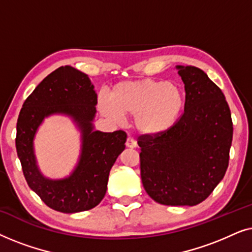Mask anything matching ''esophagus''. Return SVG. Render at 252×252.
Instances as JSON below:
<instances>
[{
  "label": "esophagus",
  "instance_id": "esophagus-1",
  "mask_svg": "<svg viewBox=\"0 0 252 252\" xmlns=\"http://www.w3.org/2000/svg\"><path fill=\"white\" fill-rule=\"evenodd\" d=\"M126 147L127 148H135L136 147V141L133 139V137L128 136L126 140Z\"/></svg>",
  "mask_w": 252,
  "mask_h": 252
}]
</instances>
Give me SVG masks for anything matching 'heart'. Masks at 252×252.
<instances>
[{
    "mask_svg": "<svg viewBox=\"0 0 252 252\" xmlns=\"http://www.w3.org/2000/svg\"><path fill=\"white\" fill-rule=\"evenodd\" d=\"M185 103V93L179 86L153 78L122 81L113 86L111 97L98 96L102 115L118 124L124 115L134 116L135 129L149 136L170 129L184 111Z\"/></svg>",
    "mask_w": 252,
    "mask_h": 252,
    "instance_id": "heart-1",
    "label": "heart"
}]
</instances>
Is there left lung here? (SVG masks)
Instances as JSON below:
<instances>
[{"instance_id":"left-lung-1","label":"left lung","mask_w":252,"mask_h":252,"mask_svg":"<svg viewBox=\"0 0 252 252\" xmlns=\"http://www.w3.org/2000/svg\"><path fill=\"white\" fill-rule=\"evenodd\" d=\"M185 111L163 134L141 135V179L163 205H196L222 180L228 167L233 123L225 95L201 68L178 65Z\"/></svg>"}]
</instances>
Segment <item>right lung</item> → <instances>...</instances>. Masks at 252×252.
<instances>
[{
	"instance_id": "add662e5",
	"label": "right lung",
	"mask_w": 252,
	"mask_h": 252,
	"mask_svg": "<svg viewBox=\"0 0 252 252\" xmlns=\"http://www.w3.org/2000/svg\"><path fill=\"white\" fill-rule=\"evenodd\" d=\"M97 95L88 75L61 66L47 75L24 102L17 120L16 149L27 185L49 208L64 213L87 211L106 192L112 165L125 149L126 133L94 130ZM55 113L70 115L82 130V154L70 177L51 181L40 174L32 140L40 123Z\"/></svg>"
}]
</instances>
